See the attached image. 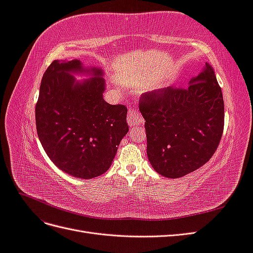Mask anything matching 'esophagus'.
I'll use <instances>...</instances> for the list:
<instances>
[{
	"instance_id": "34e87169",
	"label": "esophagus",
	"mask_w": 253,
	"mask_h": 253,
	"mask_svg": "<svg viewBox=\"0 0 253 253\" xmlns=\"http://www.w3.org/2000/svg\"><path fill=\"white\" fill-rule=\"evenodd\" d=\"M126 121H127V125L128 126H138V125H141L143 122V119L142 117H140L138 114H137L136 111L134 110H129L128 113H127V118H126Z\"/></svg>"
}]
</instances>
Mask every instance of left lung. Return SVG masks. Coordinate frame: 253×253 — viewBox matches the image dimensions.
Segmentation results:
<instances>
[{
  "mask_svg": "<svg viewBox=\"0 0 253 253\" xmlns=\"http://www.w3.org/2000/svg\"><path fill=\"white\" fill-rule=\"evenodd\" d=\"M147 154L158 174L178 178L212 157L224 129V99L213 67L206 63L186 88L141 96Z\"/></svg>",
  "mask_w": 253,
  "mask_h": 253,
  "instance_id": "obj_1",
  "label": "left lung"
}]
</instances>
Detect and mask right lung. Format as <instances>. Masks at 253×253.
<instances>
[{"label":"right lung","instance_id":"right-lung-1","mask_svg":"<svg viewBox=\"0 0 253 253\" xmlns=\"http://www.w3.org/2000/svg\"><path fill=\"white\" fill-rule=\"evenodd\" d=\"M76 75H84L82 82ZM100 67L80 60H55L44 73L36 105L38 137L60 170L90 179L110 169L118 145L128 132L127 110L103 99Z\"/></svg>","mask_w":253,"mask_h":253}]
</instances>
